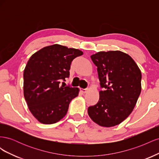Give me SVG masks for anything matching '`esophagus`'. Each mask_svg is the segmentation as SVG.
<instances>
[{
  "mask_svg": "<svg viewBox=\"0 0 159 159\" xmlns=\"http://www.w3.org/2000/svg\"><path fill=\"white\" fill-rule=\"evenodd\" d=\"M80 91H81V92L84 93H87L88 91V89H83V88H80Z\"/></svg>",
  "mask_w": 159,
  "mask_h": 159,
  "instance_id": "1",
  "label": "esophagus"
}]
</instances>
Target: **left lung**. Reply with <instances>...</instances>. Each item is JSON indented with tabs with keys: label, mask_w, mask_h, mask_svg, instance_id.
<instances>
[{
	"label": "left lung",
	"mask_w": 159,
	"mask_h": 159,
	"mask_svg": "<svg viewBox=\"0 0 159 159\" xmlns=\"http://www.w3.org/2000/svg\"><path fill=\"white\" fill-rule=\"evenodd\" d=\"M98 67L101 88L97 104L88 107L92 121L105 127L123 122L131 113L141 91V72L132 57L121 51L91 56Z\"/></svg>",
	"instance_id": "left-lung-1"
}]
</instances>
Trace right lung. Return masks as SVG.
I'll return each mask as SVG.
<instances>
[{
  "mask_svg": "<svg viewBox=\"0 0 159 159\" xmlns=\"http://www.w3.org/2000/svg\"><path fill=\"white\" fill-rule=\"evenodd\" d=\"M83 52L60 44L46 46L30 57L24 70V96L28 109L43 124L58 122L68 112L78 88L61 85L70 75V65Z\"/></svg>",
  "mask_w": 159,
  "mask_h": 159,
  "instance_id": "add662e5",
  "label": "right lung"
}]
</instances>
